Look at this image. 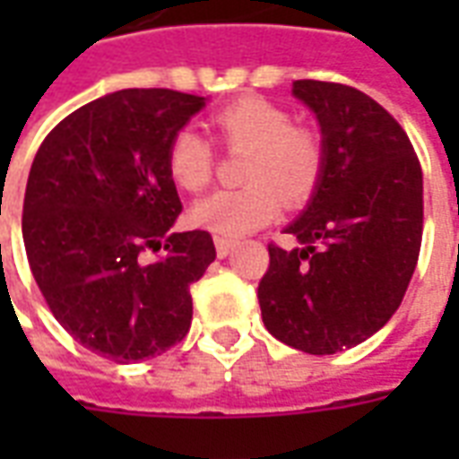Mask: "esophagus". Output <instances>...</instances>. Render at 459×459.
<instances>
[{
  "mask_svg": "<svg viewBox=\"0 0 459 459\" xmlns=\"http://www.w3.org/2000/svg\"><path fill=\"white\" fill-rule=\"evenodd\" d=\"M238 243L230 238H216V253H219V258H226V255H230L233 253V248H236Z\"/></svg>",
  "mask_w": 459,
  "mask_h": 459,
  "instance_id": "34e87169",
  "label": "esophagus"
}]
</instances>
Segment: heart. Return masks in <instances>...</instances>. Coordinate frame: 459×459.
Returning <instances> with one entry per match:
<instances>
[{
  "label": "heart",
  "instance_id": "b5f03b06",
  "mask_svg": "<svg viewBox=\"0 0 459 459\" xmlns=\"http://www.w3.org/2000/svg\"><path fill=\"white\" fill-rule=\"evenodd\" d=\"M211 127L229 152H246L240 179L246 186L219 191L191 209V223L219 238H238L278 216L280 199L299 206L315 194L325 169L319 134L292 125L290 113L265 98H238L211 115ZM216 154L199 132L179 130L167 150V169L184 191L211 184Z\"/></svg>",
  "mask_w": 459,
  "mask_h": 459
}]
</instances>
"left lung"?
<instances>
[{"label": "left lung", "mask_w": 459, "mask_h": 459, "mask_svg": "<svg viewBox=\"0 0 459 459\" xmlns=\"http://www.w3.org/2000/svg\"><path fill=\"white\" fill-rule=\"evenodd\" d=\"M292 93L317 115L325 169L285 229L305 248L270 243L258 302L282 344L337 354L376 334L403 299L423 240V171L374 98L325 81H295Z\"/></svg>", "instance_id": "left-lung-1"}]
</instances>
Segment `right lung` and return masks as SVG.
Wrapping results in <instances>:
<instances>
[{
    "label": "right lung",
    "instance_id": "right-lung-1",
    "mask_svg": "<svg viewBox=\"0 0 459 459\" xmlns=\"http://www.w3.org/2000/svg\"><path fill=\"white\" fill-rule=\"evenodd\" d=\"M201 108L167 88L105 95L58 122L29 171L22 233L36 285L75 342L117 364L186 337L191 282L216 258L209 230L169 233L181 201L167 150ZM150 247L162 258L144 261Z\"/></svg>",
    "mask_w": 459,
    "mask_h": 459
}]
</instances>
